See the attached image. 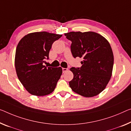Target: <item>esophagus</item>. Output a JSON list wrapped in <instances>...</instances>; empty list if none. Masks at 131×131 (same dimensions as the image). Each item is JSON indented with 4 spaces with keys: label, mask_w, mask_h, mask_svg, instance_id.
Returning <instances> with one entry per match:
<instances>
[{
    "label": "esophagus",
    "mask_w": 131,
    "mask_h": 131,
    "mask_svg": "<svg viewBox=\"0 0 131 131\" xmlns=\"http://www.w3.org/2000/svg\"><path fill=\"white\" fill-rule=\"evenodd\" d=\"M68 70V68H63V72L64 73V72H66Z\"/></svg>",
    "instance_id": "obj_1"
}]
</instances>
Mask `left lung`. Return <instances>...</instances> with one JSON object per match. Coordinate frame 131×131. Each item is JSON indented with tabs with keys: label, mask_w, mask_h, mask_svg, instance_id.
I'll list each match as a JSON object with an SVG mask.
<instances>
[{
	"label": "left lung",
	"mask_w": 131,
	"mask_h": 131,
	"mask_svg": "<svg viewBox=\"0 0 131 131\" xmlns=\"http://www.w3.org/2000/svg\"><path fill=\"white\" fill-rule=\"evenodd\" d=\"M72 43L74 58H82L80 68L72 67L74 77L69 82L74 92L85 97H92L105 89L112 75L113 52L105 37L93 31L65 33Z\"/></svg>",
	"instance_id": "1"
}]
</instances>
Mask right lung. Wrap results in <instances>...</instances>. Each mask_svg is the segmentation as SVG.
<instances>
[{"instance_id":"1","label":"right lung","mask_w":131,"mask_h":131,"mask_svg":"<svg viewBox=\"0 0 131 131\" xmlns=\"http://www.w3.org/2000/svg\"><path fill=\"white\" fill-rule=\"evenodd\" d=\"M61 35L46 31L35 32L20 40L16 50L15 64L17 77L30 94L49 95L55 89L63 70L44 66L49 59L51 46Z\"/></svg>"}]
</instances>
